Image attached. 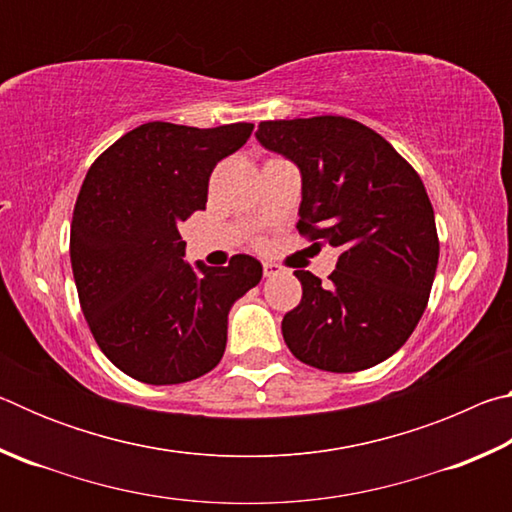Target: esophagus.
I'll return each instance as SVG.
<instances>
[{"instance_id":"34e87169","label":"esophagus","mask_w":512,"mask_h":512,"mask_svg":"<svg viewBox=\"0 0 512 512\" xmlns=\"http://www.w3.org/2000/svg\"><path fill=\"white\" fill-rule=\"evenodd\" d=\"M277 273H282L280 266L273 264V262H264V275H266V277H273V275H277Z\"/></svg>"}]
</instances>
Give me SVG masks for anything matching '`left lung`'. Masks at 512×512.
<instances>
[{"label": "left lung", "instance_id": "8db88e82", "mask_svg": "<svg viewBox=\"0 0 512 512\" xmlns=\"http://www.w3.org/2000/svg\"><path fill=\"white\" fill-rule=\"evenodd\" d=\"M257 142L300 169L298 230L339 250L323 284L296 271L300 305L282 320L293 357L327 372L377 366L402 348L438 266L433 207L415 169L348 117L262 121Z\"/></svg>", "mask_w": 512, "mask_h": 512}]
</instances>
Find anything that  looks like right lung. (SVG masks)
<instances>
[{"label": "right lung", "mask_w": 512, "mask_h": 512, "mask_svg": "<svg viewBox=\"0 0 512 512\" xmlns=\"http://www.w3.org/2000/svg\"><path fill=\"white\" fill-rule=\"evenodd\" d=\"M253 124L216 128L149 121L103 151L83 180L69 257L83 316L101 352L144 384L210 372L228 341V314L262 280V264L185 262L178 223L205 210L216 162Z\"/></svg>", "instance_id": "1"}]
</instances>
